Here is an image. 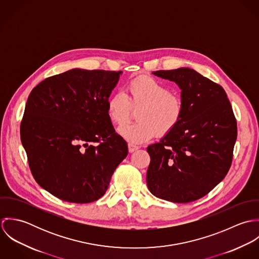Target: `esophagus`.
Wrapping results in <instances>:
<instances>
[{"label": "esophagus", "instance_id": "esophagus-1", "mask_svg": "<svg viewBox=\"0 0 259 259\" xmlns=\"http://www.w3.org/2000/svg\"><path fill=\"white\" fill-rule=\"evenodd\" d=\"M127 148H128V151H130V152H134V151H136V150L139 148L138 147L132 145V144H128V145H127Z\"/></svg>", "mask_w": 259, "mask_h": 259}]
</instances>
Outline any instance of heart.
<instances>
[{
	"label": "heart",
	"instance_id": "heart-1",
	"mask_svg": "<svg viewBox=\"0 0 259 259\" xmlns=\"http://www.w3.org/2000/svg\"><path fill=\"white\" fill-rule=\"evenodd\" d=\"M138 122L118 128L119 135L133 145H141L151 140L155 134L170 133L182 120L185 105L177 93L152 76L143 75L132 79L121 92L112 94L107 102V113L111 122L122 125L138 110Z\"/></svg>",
	"mask_w": 259,
	"mask_h": 259
}]
</instances>
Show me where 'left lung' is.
Returning <instances> with one entry per match:
<instances>
[{
	"mask_svg": "<svg viewBox=\"0 0 259 259\" xmlns=\"http://www.w3.org/2000/svg\"><path fill=\"white\" fill-rule=\"evenodd\" d=\"M182 90L181 122L158 143L148 146L149 191L171 202L194 201L227 175L237 137V124L222 85L189 68L156 71Z\"/></svg>",
	"mask_w": 259,
	"mask_h": 259,
	"instance_id": "left-lung-1",
	"label": "left lung"
}]
</instances>
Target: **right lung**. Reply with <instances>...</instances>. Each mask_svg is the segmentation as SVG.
Instances as JSON below:
<instances>
[{
  "instance_id": "obj_1",
  "label": "right lung",
  "mask_w": 259,
  "mask_h": 259,
  "mask_svg": "<svg viewBox=\"0 0 259 259\" xmlns=\"http://www.w3.org/2000/svg\"><path fill=\"white\" fill-rule=\"evenodd\" d=\"M120 74L73 69L44 79L28 98L21 141L29 166L37 184L62 200L101 198L127 155L107 113Z\"/></svg>"
}]
</instances>
